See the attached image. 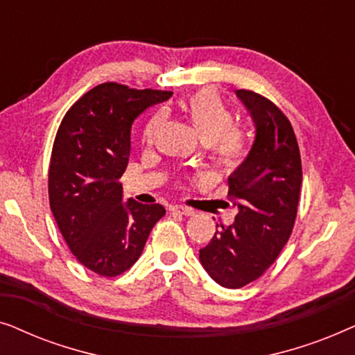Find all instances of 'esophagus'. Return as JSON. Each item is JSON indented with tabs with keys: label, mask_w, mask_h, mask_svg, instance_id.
<instances>
[{
	"label": "esophagus",
	"mask_w": 355,
	"mask_h": 355,
	"mask_svg": "<svg viewBox=\"0 0 355 355\" xmlns=\"http://www.w3.org/2000/svg\"><path fill=\"white\" fill-rule=\"evenodd\" d=\"M171 211H174V213H181V215H184V216H192L193 211L192 208H187V207H182V205H173L171 207Z\"/></svg>",
	"instance_id": "34e87169"
}]
</instances>
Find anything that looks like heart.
<instances>
[{
  "label": "heart",
  "instance_id": "heart-1",
  "mask_svg": "<svg viewBox=\"0 0 355 355\" xmlns=\"http://www.w3.org/2000/svg\"><path fill=\"white\" fill-rule=\"evenodd\" d=\"M181 110L191 121L192 128L203 142L211 145L218 162L226 166H236L244 158L245 144L239 130L232 128V113L223 103L220 95L210 89H202L181 101ZM159 123L153 118L145 125L144 140L150 142Z\"/></svg>",
  "mask_w": 355,
  "mask_h": 355
}]
</instances>
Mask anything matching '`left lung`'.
<instances>
[{
    "mask_svg": "<svg viewBox=\"0 0 355 355\" xmlns=\"http://www.w3.org/2000/svg\"><path fill=\"white\" fill-rule=\"evenodd\" d=\"M255 124V140L227 178L237 207L234 223L221 226L200 249V263L223 288L259 279L273 265L293 232L302 184L297 139L283 111L252 90H236ZM218 227V225H216Z\"/></svg>",
    "mask_w": 355,
    "mask_h": 355,
    "instance_id": "8db88e82",
    "label": "left lung"
}]
</instances>
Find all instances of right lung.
<instances>
[{"label": "right lung", "instance_id": "obj_1", "mask_svg": "<svg viewBox=\"0 0 355 355\" xmlns=\"http://www.w3.org/2000/svg\"><path fill=\"white\" fill-rule=\"evenodd\" d=\"M171 95L105 82L82 95L61 121L48 173L50 207L72 254L96 275L113 278L129 270L166 213L159 203H123L119 179L129 163L135 118Z\"/></svg>", "mask_w": 355, "mask_h": 355}]
</instances>
